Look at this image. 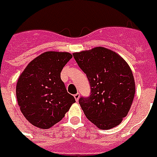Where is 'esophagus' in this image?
<instances>
[{
	"label": "esophagus",
	"instance_id": "obj_1",
	"mask_svg": "<svg viewBox=\"0 0 157 157\" xmlns=\"http://www.w3.org/2000/svg\"><path fill=\"white\" fill-rule=\"evenodd\" d=\"M73 96H74V98H75V100H76V101H78V99H79L80 94H79V93H77V94H74Z\"/></svg>",
	"mask_w": 157,
	"mask_h": 157
}]
</instances>
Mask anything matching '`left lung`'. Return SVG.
I'll use <instances>...</instances> for the list:
<instances>
[{
	"mask_svg": "<svg viewBox=\"0 0 157 157\" xmlns=\"http://www.w3.org/2000/svg\"><path fill=\"white\" fill-rule=\"evenodd\" d=\"M73 56L90 85V94L78 100L84 115L101 129L119 125L129 111L135 93L134 76L128 63L103 47Z\"/></svg>",
	"mask_w": 157,
	"mask_h": 157,
	"instance_id": "obj_1",
	"label": "left lung"
}]
</instances>
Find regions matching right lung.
<instances>
[{
  "label": "right lung",
  "instance_id": "add662e5",
  "mask_svg": "<svg viewBox=\"0 0 157 157\" xmlns=\"http://www.w3.org/2000/svg\"><path fill=\"white\" fill-rule=\"evenodd\" d=\"M73 56L67 52H46L34 59L17 83L20 110L34 126L50 128L63 119L75 102L61 79L63 67Z\"/></svg>",
  "mask_w": 157,
  "mask_h": 157
}]
</instances>
